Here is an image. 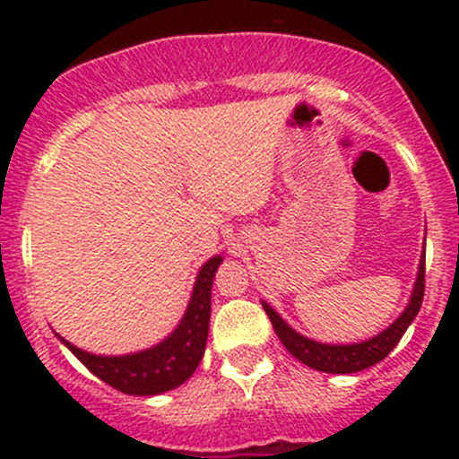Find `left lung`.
<instances>
[{
	"mask_svg": "<svg viewBox=\"0 0 459 459\" xmlns=\"http://www.w3.org/2000/svg\"><path fill=\"white\" fill-rule=\"evenodd\" d=\"M424 299V257L420 262L418 280H415L413 295H411L409 307L404 308L400 317L382 331L379 335L371 337L367 342H359V344H322V342H313L308 337L299 335L298 331L289 326L266 302H262L264 311H266L268 319H271L273 328H275L277 337H280L281 344L286 346L293 358H298L299 362L307 364V367L316 368L322 373H358L364 368L373 367V364L382 362L388 353L397 346V342L402 340V335L406 333L409 324L413 322L415 316L420 313Z\"/></svg>",
	"mask_w": 459,
	"mask_h": 459,
	"instance_id": "8db88e82",
	"label": "left lung"
}]
</instances>
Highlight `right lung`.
I'll use <instances>...</instances> for the list:
<instances>
[{
	"mask_svg": "<svg viewBox=\"0 0 459 459\" xmlns=\"http://www.w3.org/2000/svg\"><path fill=\"white\" fill-rule=\"evenodd\" d=\"M221 257L208 259L197 275L191 302L179 326L152 349L133 355L104 358L77 349L62 337L73 355L101 382L128 395H157L186 382L200 367L211 322V286Z\"/></svg>",
	"mask_w": 459,
	"mask_h": 459,
	"instance_id": "add662e5",
	"label": "right lung"
}]
</instances>
